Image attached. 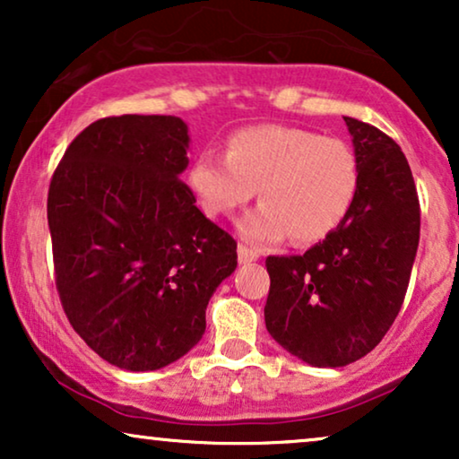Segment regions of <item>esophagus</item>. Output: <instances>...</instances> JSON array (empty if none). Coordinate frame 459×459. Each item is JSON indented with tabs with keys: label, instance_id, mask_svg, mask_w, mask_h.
I'll return each instance as SVG.
<instances>
[{
	"label": "esophagus",
	"instance_id": "esophagus-1",
	"mask_svg": "<svg viewBox=\"0 0 459 459\" xmlns=\"http://www.w3.org/2000/svg\"><path fill=\"white\" fill-rule=\"evenodd\" d=\"M256 259H259V255H256L255 250L242 247V244H240V247H238V261H240L242 265H247V263H253Z\"/></svg>",
	"mask_w": 459,
	"mask_h": 459
}]
</instances>
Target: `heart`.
<instances>
[{
  "label": "heart",
  "mask_w": 459,
  "mask_h": 459,
  "mask_svg": "<svg viewBox=\"0 0 459 459\" xmlns=\"http://www.w3.org/2000/svg\"><path fill=\"white\" fill-rule=\"evenodd\" d=\"M359 162L338 137L288 125H259L234 134L228 152L206 150L187 169V186L211 217L231 215L259 187L261 204L238 231L256 248L290 234L297 244L328 238L355 204Z\"/></svg>",
  "instance_id": "heart-1"
}]
</instances>
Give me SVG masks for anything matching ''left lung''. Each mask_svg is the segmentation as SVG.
Masks as SVG:
<instances>
[{"instance_id": "1", "label": "left lung", "mask_w": 459, "mask_h": 459, "mask_svg": "<svg viewBox=\"0 0 459 459\" xmlns=\"http://www.w3.org/2000/svg\"><path fill=\"white\" fill-rule=\"evenodd\" d=\"M359 162L349 215L305 255L267 256L265 325L316 368L368 355L403 305L420 242V203L405 154L372 125L344 117Z\"/></svg>"}]
</instances>
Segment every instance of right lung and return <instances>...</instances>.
<instances>
[{"mask_svg": "<svg viewBox=\"0 0 459 459\" xmlns=\"http://www.w3.org/2000/svg\"><path fill=\"white\" fill-rule=\"evenodd\" d=\"M179 117L100 118L74 137L48 194L56 288L74 332L112 366L152 372L184 357L238 265L236 240L179 179Z\"/></svg>", "mask_w": 459, "mask_h": 459, "instance_id": "add662e5", "label": "right lung"}]
</instances>
